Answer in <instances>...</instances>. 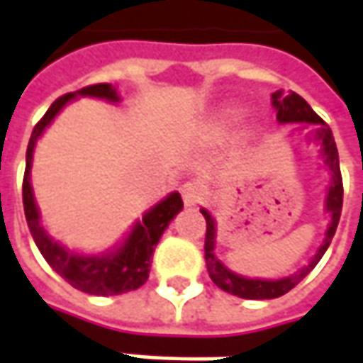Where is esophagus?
<instances>
[{
    "mask_svg": "<svg viewBox=\"0 0 363 363\" xmlns=\"http://www.w3.org/2000/svg\"><path fill=\"white\" fill-rule=\"evenodd\" d=\"M203 196H206V186H203L202 182H198V179L186 182L182 186V198H184L186 206H198L203 200Z\"/></svg>",
    "mask_w": 363,
    "mask_h": 363,
    "instance_id": "34e87169",
    "label": "esophagus"
}]
</instances>
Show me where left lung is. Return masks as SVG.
Listing matches in <instances>:
<instances>
[{
    "label": "left lung",
    "mask_w": 363,
    "mask_h": 363,
    "mask_svg": "<svg viewBox=\"0 0 363 363\" xmlns=\"http://www.w3.org/2000/svg\"><path fill=\"white\" fill-rule=\"evenodd\" d=\"M272 106L277 111V121L281 125H295L301 123V129H311L307 131V141H313L319 145V157L323 167L328 169L329 174V184L325 188V202H323V210L328 214V228L323 234V240L319 244L317 252L313 258L301 267L299 271L289 274V277H279V279H250V277H244L238 274L232 269H228L220 258L216 257V238H218V224L216 218L212 216L210 210L200 208V212L206 218V244H203V250H206V267L210 272V279L216 283L222 291L236 295L240 299H277L281 295L289 293L295 285H299L301 281L313 271L315 264L321 260V257L325 255V250L331 244V238L337 230V222L342 216V203H343V184H342V172H340V155H337V147H335V139H333V133L325 125V121L321 119L313 108L309 106V103L299 96L297 92H289L285 94L283 91L272 92L271 96Z\"/></svg>",
    "instance_id": "8db88e82"
}]
</instances>
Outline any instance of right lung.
<instances>
[{
	"instance_id": "add662e5",
	"label": "right lung",
	"mask_w": 363,
	"mask_h": 363,
	"mask_svg": "<svg viewBox=\"0 0 363 363\" xmlns=\"http://www.w3.org/2000/svg\"><path fill=\"white\" fill-rule=\"evenodd\" d=\"M80 96L101 99L106 103L117 105L121 103V94L117 86L113 84H94L77 92H68L54 101L46 111V115L38 123L32 131L28 151H26V174H23V212L30 232L34 236L35 246L40 248L42 257L48 260V264L62 277L66 283L89 295H101V297H113L121 293L135 291L141 285H145L149 279V267L153 250L160 242L161 234L169 226L182 210L184 202L179 191L167 194L161 202L151 206L143 218L135 220L131 230L127 232L119 242L103 252H77L64 246L60 240L50 236L48 230L42 224L40 208L35 203L34 188H32V161L34 151L40 137L52 125V121L60 115L64 106L72 103Z\"/></svg>"
}]
</instances>
